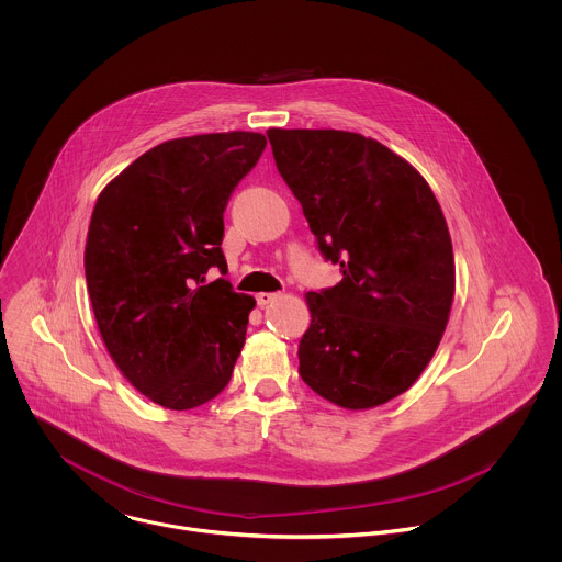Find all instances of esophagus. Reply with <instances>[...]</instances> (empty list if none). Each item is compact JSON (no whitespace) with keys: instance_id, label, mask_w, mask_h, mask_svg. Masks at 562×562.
I'll list each match as a JSON object with an SVG mask.
<instances>
[{"instance_id":"esophagus-1","label":"esophagus","mask_w":562,"mask_h":562,"mask_svg":"<svg viewBox=\"0 0 562 562\" xmlns=\"http://www.w3.org/2000/svg\"><path fill=\"white\" fill-rule=\"evenodd\" d=\"M255 299H257V305H259V307H266V305L274 303L277 299H281V294H277V292H259Z\"/></svg>"}]
</instances>
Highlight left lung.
Wrapping results in <instances>:
<instances>
[{
    "label": "left lung",
    "instance_id": "left-lung-1",
    "mask_svg": "<svg viewBox=\"0 0 562 562\" xmlns=\"http://www.w3.org/2000/svg\"><path fill=\"white\" fill-rule=\"evenodd\" d=\"M277 170L341 281L310 292L299 374L324 401L370 408L432 359L454 299V255L424 177L361 134L268 130Z\"/></svg>",
    "mask_w": 562,
    "mask_h": 562
}]
</instances>
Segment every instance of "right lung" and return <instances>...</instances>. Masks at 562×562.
I'll list each match as a JSON object with an SVG mask.
<instances>
[{
  "instance_id": "1",
  "label": "right lung",
  "mask_w": 562,
  "mask_h": 562,
  "mask_svg": "<svg viewBox=\"0 0 562 562\" xmlns=\"http://www.w3.org/2000/svg\"><path fill=\"white\" fill-rule=\"evenodd\" d=\"M266 149L252 132L177 138L105 186L83 250L103 344L149 401L186 411L229 383L255 299L234 292L223 214Z\"/></svg>"
}]
</instances>
